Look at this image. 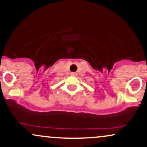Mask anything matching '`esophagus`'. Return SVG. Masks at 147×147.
I'll return each instance as SVG.
<instances>
[{
	"label": "esophagus",
	"mask_w": 147,
	"mask_h": 147,
	"mask_svg": "<svg viewBox=\"0 0 147 147\" xmlns=\"http://www.w3.org/2000/svg\"><path fill=\"white\" fill-rule=\"evenodd\" d=\"M70 75H72V76H76V75H77V74H76L75 72H71V74H70Z\"/></svg>",
	"instance_id": "34e87169"
}]
</instances>
